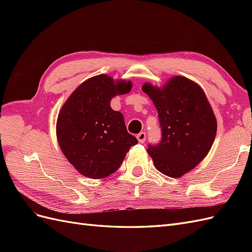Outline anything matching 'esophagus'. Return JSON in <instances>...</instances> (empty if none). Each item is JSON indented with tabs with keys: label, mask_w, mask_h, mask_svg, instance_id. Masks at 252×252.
Instances as JSON below:
<instances>
[{
	"label": "esophagus",
	"mask_w": 252,
	"mask_h": 252,
	"mask_svg": "<svg viewBox=\"0 0 252 252\" xmlns=\"http://www.w3.org/2000/svg\"><path fill=\"white\" fill-rule=\"evenodd\" d=\"M136 139H138V141L140 143H144L145 140H146V133H145L144 131L140 132L138 135H136Z\"/></svg>",
	"instance_id": "esophagus-1"
}]
</instances>
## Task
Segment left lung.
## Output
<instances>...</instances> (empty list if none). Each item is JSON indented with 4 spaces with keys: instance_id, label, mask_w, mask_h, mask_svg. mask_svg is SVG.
<instances>
[{
    "instance_id": "8db88e82",
    "label": "left lung",
    "mask_w": 252,
    "mask_h": 252,
    "mask_svg": "<svg viewBox=\"0 0 252 252\" xmlns=\"http://www.w3.org/2000/svg\"><path fill=\"white\" fill-rule=\"evenodd\" d=\"M155 103L161 126V141L148 145L156 168L180 178L207 156L217 134V120L202 88L184 77H174L163 88L144 84Z\"/></svg>"
}]
</instances>
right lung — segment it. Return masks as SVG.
I'll return each instance as SVG.
<instances>
[{"label": "right lung", "instance_id": "obj_1", "mask_svg": "<svg viewBox=\"0 0 252 252\" xmlns=\"http://www.w3.org/2000/svg\"><path fill=\"white\" fill-rule=\"evenodd\" d=\"M131 82L106 74L91 78L75 89L61 109L57 136L66 158L80 173L102 179L116 172L131 146L138 144L128 133L124 117L110 107L117 94H128Z\"/></svg>", "mask_w": 252, "mask_h": 252}]
</instances>
